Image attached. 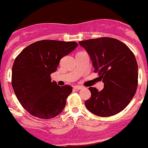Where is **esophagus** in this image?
Returning a JSON list of instances; mask_svg holds the SVG:
<instances>
[{
	"mask_svg": "<svg viewBox=\"0 0 148 148\" xmlns=\"http://www.w3.org/2000/svg\"><path fill=\"white\" fill-rule=\"evenodd\" d=\"M74 88L76 89V90H81L82 88H83V87L81 86H75L74 87Z\"/></svg>",
	"mask_w": 148,
	"mask_h": 148,
	"instance_id": "obj_1",
	"label": "esophagus"
}]
</instances>
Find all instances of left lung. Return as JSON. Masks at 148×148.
<instances>
[{
    "instance_id": "left-lung-1",
    "label": "left lung",
    "mask_w": 148,
    "mask_h": 148,
    "mask_svg": "<svg viewBox=\"0 0 148 148\" xmlns=\"http://www.w3.org/2000/svg\"><path fill=\"white\" fill-rule=\"evenodd\" d=\"M101 80L103 88L99 91L90 87L91 96L85 105L89 112L99 116L116 114L134 97L138 82V66L133 52L118 39L110 37L80 41Z\"/></svg>"
}]
</instances>
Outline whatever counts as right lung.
<instances>
[{
	"label": "right lung",
	"mask_w": 148,
	"mask_h": 148,
	"mask_svg": "<svg viewBox=\"0 0 148 148\" xmlns=\"http://www.w3.org/2000/svg\"><path fill=\"white\" fill-rule=\"evenodd\" d=\"M75 42L41 40L31 44L16 57L11 83L21 106L33 116L48 119L62 112L72 93L69 85L51 81L60 60L77 47Z\"/></svg>",
	"instance_id": "add662e5"
}]
</instances>
